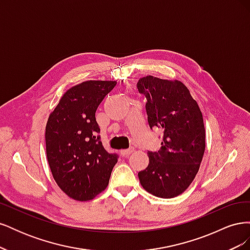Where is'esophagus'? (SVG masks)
Returning <instances> with one entry per match:
<instances>
[{
    "label": "esophagus",
    "mask_w": 250,
    "mask_h": 250,
    "mask_svg": "<svg viewBox=\"0 0 250 250\" xmlns=\"http://www.w3.org/2000/svg\"><path fill=\"white\" fill-rule=\"evenodd\" d=\"M134 151V149L133 148H129V149H125V150H121V154H122L123 156H125V155H129V154H131L132 152Z\"/></svg>",
    "instance_id": "obj_1"
}]
</instances>
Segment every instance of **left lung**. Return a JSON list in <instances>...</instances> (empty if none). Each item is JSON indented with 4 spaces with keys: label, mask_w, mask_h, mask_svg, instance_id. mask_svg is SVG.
I'll list each match as a JSON object with an SVG mask.
<instances>
[{
    "label": "left lung",
    "mask_w": 250,
    "mask_h": 250,
    "mask_svg": "<svg viewBox=\"0 0 250 250\" xmlns=\"http://www.w3.org/2000/svg\"><path fill=\"white\" fill-rule=\"evenodd\" d=\"M137 87L146 97L150 128L163 131L162 147L148 151V167L139 172L145 190L160 198H174L190 187L206 150V129L198 103L179 80L146 76Z\"/></svg>",
    "instance_id": "8db88e82"
}]
</instances>
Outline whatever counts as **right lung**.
<instances>
[{
    "label": "right lung",
    "mask_w": 250,
    "mask_h": 250,
    "mask_svg": "<svg viewBox=\"0 0 250 250\" xmlns=\"http://www.w3.org/2000/svg\"><path fill=\"white\" fill-rule=\"evenodd\" d=\"M117 81L87 80L66 89L48 118L47 158L56 184L78 201L94 199L108 186L116 154L103 148L96 110Z\"/></svg>",
    "instance_id": "right-lung-1"
}]
</instances>
